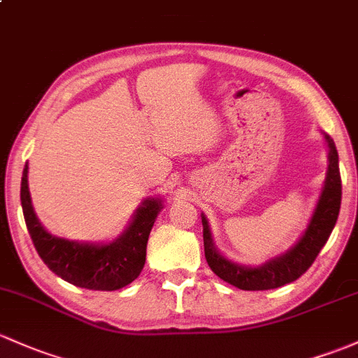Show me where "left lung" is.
I'll return each instance as SVG.
<instances>
[{
	"mask_svg": "<svg viewBox=\"0 0 358 358\" xmlns=\"http://www.w3.org/2000/svg\"><path fill=\"white\" fill-rule=\"evenodd\" d=\"M324 138L328 144L329 164L321 197H319L317 206H315L314 214H312L303 235L285 254L269 259L268 262L255 266V268L236 264L216 250L209 223L202 214L206 261L216 276L240 289L257 292V289H273L292 283L310 268L321 248L328 242L331 231L336 224L341 206V176L340 166H338V150L328 134H324Z\"/></svg>",
	"mask_w": 358,
	"mask_h": 358,
	"instance_id": "8db88e82",
	"label": "left lung"
}]
</instances>
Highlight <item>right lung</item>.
I'll list each match as a JSON object with an SVG mask.
<instances>
[{
	"mask_svg": "<svg viewBox=\"0 0 358 358\" xmlns=\"http://www.w3.org/2000/svg\"><path fill=\"white\" fill-rule=\"evenodd\" d=\"M29 166L22 173L20 201L25 224L37 254L62 280L75 287L113 292L137 280L145 264L149 233L163 209L161 199H145L129 228L110 243H85L51 235L37 220L29 192Z\"/></svg>",
	"mask_w": 358,
	"mask_h": 358,
	"instance_id": "add662e5",
	"label": "right lung"
}]
</instances>
